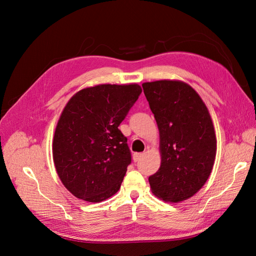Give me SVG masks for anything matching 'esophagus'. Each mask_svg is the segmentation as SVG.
<instances>
[{
  "label": "esophagus",
  "instance_id": "esophagus-1",
  "mask_svg": "<svg viewBox=\"0 0 256 256\" xmlns=\"http://www.w3.org/2000/svg\"><path fill=\"white\" fill-rule=\"evenodd\" d=\"M143 157H144L143 152H134V156H132V159H134V162H138V161H140Z\"/></svg>",
  "mask_w": 256,
  "mask_h": 256
}]
</instances>
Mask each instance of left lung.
Returning <instances> with one entry per match:
<instances>
[{
    "label": "left lung",
    "mask_w": 256,
    "mask_h": 256,
    "mask_svg": "<svg viewBox=\"0 0 256 256\" xmlns=\"http://www.w3.org/2000/svg\"><path fill=\"white\" fill-rule=\"evenodd\" d=\"M159 129L160 168L150 176V190L168 203L193 196L214 164L216 138L212 116L194 88L180 80L142 84Z\"/></svg>",
    "instance_id": "left-lung-1"
}]
</instances>
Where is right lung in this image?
I'll return each mask as SVG.
<instances>
[{"label":"right lung","mask_w":256,"mask_h":256,"mask_svg":"<svg viewBox=\"0 0 256 256\" xmlns=\"http://www.w3.org/2000/svg\"><path fill=\"white\" fill-rule=\"evenodd\" d=\"M141 92L136 83L99 84L66 104L52 154L60 182L76 198L99 203L120 190L131 154L118 126Z\"/></svg>","instance_id":"1"}]
</instances>
